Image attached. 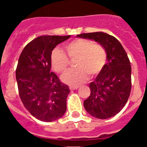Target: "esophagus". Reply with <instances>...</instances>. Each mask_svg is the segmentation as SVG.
<instances>
[{
	"mask_svg": "<svg viewBox=\"0 0 147 147\" xmlns=\"http://www.w3.org/2000/svg\"><path fill=\"white\" fill-rule=\"evenodd\" d=\"M69 88L71 90H73L78 89V88H79V86H70Z\"/></svg>",
	"mask_w": 147,
	"mask_h": 147,
	"instance_id": "esophagus-1",
	"label": "esophagus"
}]
</instances>
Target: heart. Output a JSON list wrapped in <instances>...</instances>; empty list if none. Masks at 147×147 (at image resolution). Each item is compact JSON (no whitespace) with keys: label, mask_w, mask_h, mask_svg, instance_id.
<instances>
[{"label":"heart","mask_w":147,"mask_h":147,"mask_svg":"<svg viewBox=\"0 0 147 147\" xmlns=\"http://www.w3.org/2000/svg\"><path fill=\"white\" fill-rule=\"evenodd\" d=\"M66 51L72 60L76 59V69L67 71L61 77L63 82L76 86L85 82L91 76L98 75L107 62V53L102 45L94 44L91 40L76 39L65 45ZM51 65L53 70L62 74L67 70L69 59L62 50L56 49L51 54Z\"/></svg>","instance_id":"1"}]
</instances>
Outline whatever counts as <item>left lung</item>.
I'll use <instances>...</instances> for the list:
<instances>
[{
  "label": "left lung",
  "mask_w": 147,
  "mask_h": 147,
  "mask_svg": "<svg viewBox=\"0 0 147 147\" xmlns=\"http://www.w3.org/2000/svg\"><path fill=\"white\" fill-rule=\"evenodd\" d=\"M76 37L94 40L107 53L103 70L90 83V94L84 102L85 109L97 119L113 117L124 107L130 94L131 65L127 53L119 40L107 33H84Z\"/></svg>",
  "instance_id": "8db88e82"
}]
</instances>
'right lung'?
Instances as JSON below:
<instances>
[{"label": "right lung", "instance_id": "obj_1", "mask_svg": "<svg viewBox=\"0 0 147 147\" xmlns=\"http://www.w3.org/2000/svg\"><path fill=\"white\" fill-rule=\"evenodd\" d=\"M71 37L45 35L35 38L23 49L16 69V80L24 107L37 119L51 122L64 115L70 90L51 71L54 48Z\"/></svg>", "mask_w": 147, "mask_h": 147}]
</instances>
